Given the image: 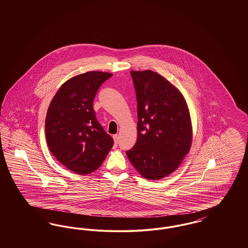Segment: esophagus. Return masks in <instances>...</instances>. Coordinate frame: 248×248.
<instances>
[{
	"mask_svg": "<svg viewBox=\"0 0 248 248\" xmlns=\"http://www.w3.org/2000/svg\"><path fill=\"white\" fill-rule=\"evenodd\" d=\"M112 138H113V140H114V143H115V144H118V141H119L118 135H114V136H113V137H112Z\"/></svg>",
	"mask_w": 248,
	"mask_h": 248,
	"instance_id": "esophagus-1",
	"label": "esophagus"
}]
</instances>
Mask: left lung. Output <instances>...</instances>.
I'll return each mask as SVG.
<instances>
[{"instance_id":"8db88e82","label":"left lung","mask_w":248,"mask_h":248,"mask_svg":"<svg viewBox=\"0 0 248 248\" xmlns=\"http://www.w3.org/2000/svg\"><path fill=\"white\" fill-rule=\"evenodd\" d=\"M138 101V140L126 152L142 177L162 179L189 153L192 125L187 102L175 85L155 71H131Z\"/></svg>"}]
</instances>
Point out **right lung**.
Here are the masks:
<instances>
[{
  "instance_id": "add662e5",
  "label": "right lung",
  "mask_w": 248,
  "mask_h": 248,
  "mask_svg": "<svg viewBox=\"0 0 248 248\" xmlns=\"http://www.w3.org/2000/svg\"><path fill=\"white\" fill-rule=\"evenodd\" d=\"M111 76L96 71L76 75L60 86L48 108V148L59 163L77 174L94 172L113 146L93 108L98 88Z\"/></svg>"
}]
</instances>
